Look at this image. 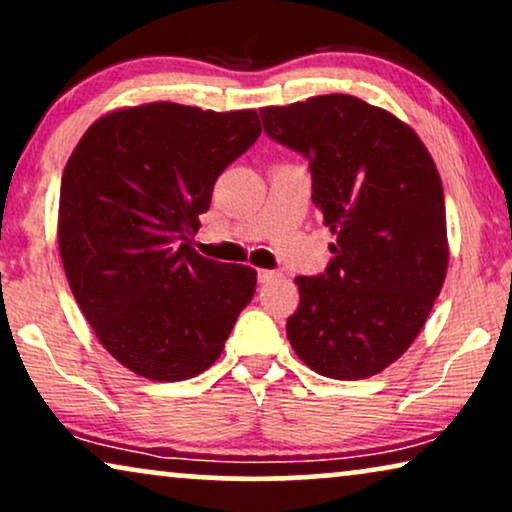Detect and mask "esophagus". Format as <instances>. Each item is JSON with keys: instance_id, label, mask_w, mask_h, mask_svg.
<instances>
[{"instance_id": "esophagus-1", "label": "esophagus", "mask_w": 512, "mask_h": 512, "mask_svg": "<svg viewBox=\"0 0 512 512\" xmlns=\"http://www.w3.org/2000/svg\"><path fill=\"white\" fill-rule=\"evenodd\" d=\"M279 277H282V275H279V272H275V270H258V282H261V284H270Z\"/></svg>"}]
</instances>
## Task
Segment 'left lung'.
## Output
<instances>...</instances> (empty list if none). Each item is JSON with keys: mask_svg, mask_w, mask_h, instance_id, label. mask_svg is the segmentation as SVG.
Wrapping results in <instances>:
<instances>
[{"mask_svg": "<svg viewBox=\"0 0 512 512\" xmlns=\"http://www.w3.org/2000/svg\"><path fill=\"white\" fill-rule=\"evenodd\" d=\"M265 135L307 158L312 202L335 235L331 263L296 277L286 321L298 359L333 380H363L412 345L443 289V181L415 130L352 95L261 109Z\"/></svg>", "mask_w": 512, "mask_h": 512, "instance_id": "left-lung-1", "label": "left lung"}]
</instances>
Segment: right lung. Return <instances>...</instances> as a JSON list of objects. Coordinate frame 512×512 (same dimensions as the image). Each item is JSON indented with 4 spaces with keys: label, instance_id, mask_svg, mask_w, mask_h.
Returning <instances> with one entry per match:
<instances>
[{
    "label": "right lung",
    "instance_id": "obj_1",
    "mask_svg": "<svg viewBox=\"0 0 512 512\" xmlns=\"http://www.w3.org/2000/svg\"><path fill=\"white\" fill-rule=\"evenodd\" d=\"M261 135L254 109L174 102L118 109L86 130L60 186L65 275L97 340L156 382L219 359L256 270L191 247L219 174Z\"/></svg>",
    "mask_w": 512,
    "mask_h": 512
}]
</instances>
